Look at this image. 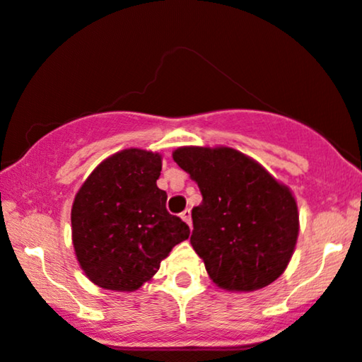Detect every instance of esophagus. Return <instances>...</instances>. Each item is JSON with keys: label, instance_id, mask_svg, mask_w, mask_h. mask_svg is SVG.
I'll return each instance as SVG.
<instances>
[{"label": "esophagus", "instance_id": "1", "mask_svg": "<svg viewBox=\"0 0 362 362\" xmlns=\"http://www.w3.org/2000/svg\"><path fill=\"white\" fill-rule=\"evenodd\" d=\"M180 217L182 221H185V223L192 228V212H190V209H185V211L180 214Z\"/></svg>", "mask_w": 362, "mask_h": 362}]
</instances>
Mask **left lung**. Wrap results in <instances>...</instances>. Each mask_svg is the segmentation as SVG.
I'll return each mask as SVG.
<instances>
[{"label":"left lung","mask_w":362,"mask_h":362,"mask_svg":"<svg viewBox=\"0 0 362 362\" xmlns=\"http://www.w3.org/2000/svg\"><path fill=\"white\" fill-rule=\"evenodd\" d=\"M173 160L197 182L190 245L211 280L230 291L259 290L285 272L298 238V209L288 187L228 146H182Z\"/></svg>","instance_id":"left-lung-1"}]
</instances>
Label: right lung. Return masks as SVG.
<instances>
[{
  "instance_id": "obj_1",
  "label": "right lung",
  "mask_w": 362,
  "mask_h": 362,
  "mask_svg": "<svg viewBox=\"0 0 362 362\" xmlns=\"http://www.w3.org/2000/svg\"><path fill=\"white\" fill-rule=\"evenodd\" d=\"M160 172L162 155L128 148L99 163L76 194L74 250L86 276L101 288L138 290L189 238V226L165 207Z\"/></svg>"
}]
</instances>
